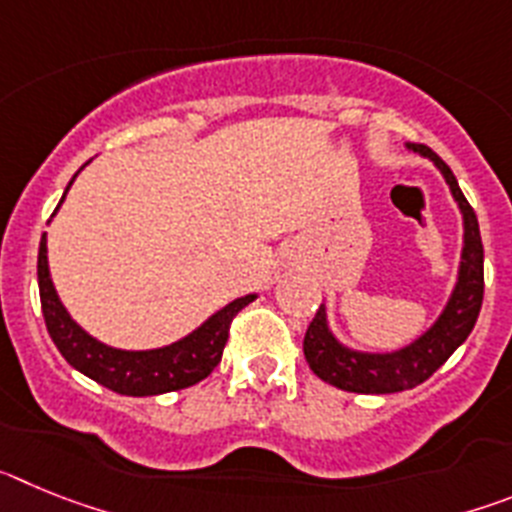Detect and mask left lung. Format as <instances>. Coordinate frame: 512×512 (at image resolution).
Returning <instances> with one entry per match:
<instances>
[{
  "instance_id": "1",
  "label": "left lung",
  "mask_w": 512,
  "mask_h": 512,
  "mask_svg": "<svg viewBox=\"0 0 512 512\" xmlns=\"http://www.w3.org/2000/svg\"><path fill=\"white\" fill-rule=\"evenodd\" d=\"M408 148L413 153L431 158L436 164V169L441 171L451 194H454L461 217H464V248H461L459 277H456L454 292H451L449 302H446L436 323L425 330L423 336L415 338L410 346H402L390 354H369V351H354V348L343 346L330 333L325 305H320L312 323L307 325L302 348H305V359L312 372L338 390L359 392V395H390V392L413 390L431 377L461 343L467 341L474 323H477L479 310H482L485 248H482L477 215L459 189L454 171L443 164L431 148L418 146V143H408Z\"/></svg>"
}]
</instances>
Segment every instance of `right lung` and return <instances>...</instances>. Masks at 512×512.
<instances>
[{"label": "right lung", "instance_id": "1", "mask_svg": "<svg viewBox=\"0 0 512 512\" xmlns=\"http://www.w3.org/2000/svg\"><path fill=\"white\" fill-rule=\"evenodd\" d=\"M74 179L69 182V187L74 184ZM69 187H66V192H69ZM66 192H63V197H66ZM61 202H58V207H61ZM38 287L45 328L51 333L63 359L107 390L130 397L164 395V392L184 390V387H192V384L210 377L212 369L223 359L230 323L248 302L256 300V295L238 297L223 310H217L212 318H207L200 328L192 330L182 341L171 343V346L151 348V351H122V348H112L89 336L87 330L71 320L66 307L61 305L56 287H53L51 271H48L45 233L40 238L38 251Z\"/></svg>", "mask_w": 512, "mask_h": 512}]
</instances>
